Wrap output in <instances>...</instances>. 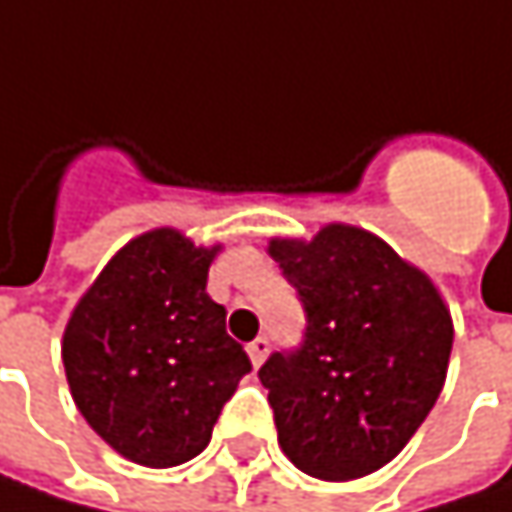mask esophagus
<instances>
[{"mask_svg":"<svg viewBox=\"0 0 512 512\" xmlns=\"http://www.w3.org/2000/svg\"><path fill=\"white\" fill-rule=\"evenodd\" d=\"M249 357H252V363H255V366H260V363H263V357H266V354H269V340H266V337H257V340H252V343H249Z\"/></svg>","mask_w":512,"mask_h":512,"instance_id":"1","label":"esophagus"}]
</instances>
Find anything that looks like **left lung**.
<instances>
[{
	"label": "left lung",
	"mask_w": 512,
	"mask_h": 512,
	"mask_svg": "<svg viewBox=\"0 0 512 512\" xmlns=\"http://www.w3.org/2000/svg\"><path fill=\"white\" fill-rule=\"evenodd\" d=\"M307 316L302 346L257 372L275 410L278 445L322 481L387 466L437 404L454 343L434 281L354 225L313 240H269Z\"/></svg>",
	"instance_id": "1"
}]
</instances>
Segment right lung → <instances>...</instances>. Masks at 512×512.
<instances>
[{
  "instance_id": "1",
  "label": "right lung",
  "mask_w": 512,
  "mask_h": 512,
  "mask_svg": "<svg viewBox=\"0 0 512 512\" xmlns=\"http://www.w3.org/2000/svg\"><path fill=\"white\" fill-rule=\"evenodd\" d=\"M205 249L175 228L125 243L72 310L61 357L75 407L131 463L169 469L208 448L222 404L252 372L208 296Z\"/></svg>"
}]
</instances>
